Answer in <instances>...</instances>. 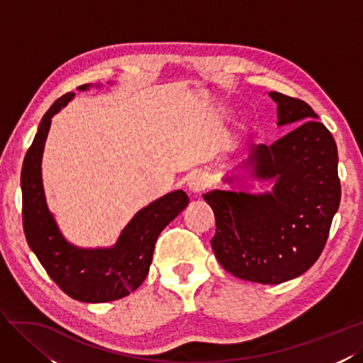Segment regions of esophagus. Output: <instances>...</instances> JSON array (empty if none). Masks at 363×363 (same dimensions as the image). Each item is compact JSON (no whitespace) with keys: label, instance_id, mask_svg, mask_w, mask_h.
Wrapping results in <instances>:
<instances>
[{"label":"esophagus","instance_id":"esophagus-1","mask_svg":"<svg viewBox=\"0 0 363 363\" xmlns=\"http://www.w3.org/2000/svg\"><path fill=\"white\" fill-rule=\"evenodd\" d=\"M208 185H210L208 178H206V176H205L203 173H198V174L191 176V179L189 181L187 187H189V191H190L191 194L198 196V194H201L202 191H205L206 189H208Z\"/></svg>","mask_w":363,"mask_h":363}]
</instances>
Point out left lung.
I'll use <instances>...</instances> for the list:
<instances>
[{"label":"left lung","mask_w":363,"mask_h":363,"mask_svg":"<svg viewBox=\"0 0 363 363\" xmlns=\"http://www.w3.org/2000/svg\"><path fill=\"white\" fill-rule=\"evenodd\" d=\"M277 126H295L271 147L257 146L230 190L203 194L216 217L211 247L226 272L246 281L279 284L303 275L323 252L339 208L337 147L306 101L269 92ZM250 180H271L273 190L250 194Z\"/></svg>","instance_id":"8db88e82"}]
</instances>
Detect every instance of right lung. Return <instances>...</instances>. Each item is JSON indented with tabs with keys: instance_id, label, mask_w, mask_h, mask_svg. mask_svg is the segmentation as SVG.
<instances>
[{
	"instance_id": "1",
	"label": "right lung",
	"mask_w": 363,
	"mask_h": 363,
	"mask_svg": "<svg viewBox=\"0 0 363 363\" xmlns=\"http://www.w3.org/2000/svg\"><path fill=\"white\" fill-rule=\"evenodd\" d=\"M91 86L86 84L79 89L86 91ZM74 96L68 92L51 105L27 150L21 172L24 233L30 250L67 295L82 303H109L129 295L146 279L158 235L185 210L189 196L176 190L144 206L123 228L111 247H80L69 243L47 205L40 165L51 118Z\"/></svg>"
}]
</instances>
